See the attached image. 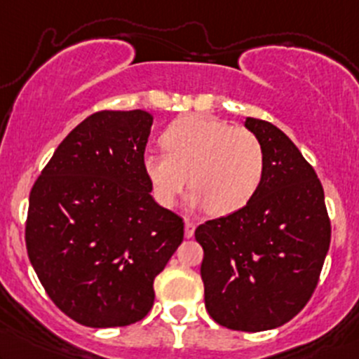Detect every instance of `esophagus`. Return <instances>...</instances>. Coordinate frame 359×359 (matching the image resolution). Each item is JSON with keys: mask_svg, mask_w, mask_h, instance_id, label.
<instances>
[{"mask_svg": "<svg viewBox=\"0 0 359 359\" xmlns=\"http://www.w3.org/2000/svg\"><path fill=\"white\" fill-rule=\"evenodd\" d=\"M194 230H196V223L191 222V219H186V222H184V235H186V238H192Z\"/></svg>", "mask_w": 359, "mask_h": 359, "instance_id": "1", "label": "esophagus"}]
</instances>
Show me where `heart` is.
<instances>
[{"instance_id": "b5f03b06", "label": "heart", "mask_w": 359, "mask_h": 359, "mask_svg": "<svg viewBox=\"0 0 359 359\" xmlns=\"http://www.w3.org/2000/svg\"><path fill=\"white\" fill-rule=\"evenodd\" d=\"M165 153L143 156L153 198L172 208L191 186L189 204L216 216L249 203L264 175V149L254 133L210 116L175 121L161 136Z\"/></svg>"}]
</instances>
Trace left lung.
Returning <instances> with one entry per match:
<instances>
[{
    "label": "left lung",
    "mask_w": 359,
    "mask_h": 359,
    "mask_svg": "<svg viewBox=\"0 0 359 359\" xmlns=\"http://www.w3.org/2000/svg\"><path fill=\"white\" fill-rule=\"evenodd\" d=\"M264 149V175L249 203L196 228L201 278L212 320L261 332L291 320L312 297L330 243L324 189L281 129L247 117Z\"/></svg>",
    "instance_id": "obj_1"
}]
</instances>
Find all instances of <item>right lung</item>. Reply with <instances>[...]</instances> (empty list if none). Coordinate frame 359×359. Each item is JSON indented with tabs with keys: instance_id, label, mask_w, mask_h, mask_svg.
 <instances>
[{
	"instance_id": "add662e5",
	"label": "right lung",
	"mask_w": 359,
	"mask_h": 359,
	"mask_svg": "<svg viewBox=\"0 0 359 359\" xmlns=\"http://www.w3.org/2000/svg\"><path fill=\"white\" fill-rule=\"evenodd\" d=\"M153 116L92 114L62 140L30 192L25 242L49 298L86 327L147 317L153 281L184 223L151 198L143 168Z\"/></svg>"
}]
</instances>
